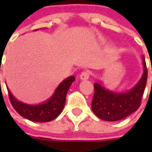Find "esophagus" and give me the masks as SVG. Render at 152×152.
<instances>
[{
  "mask_svg": "<svg viewBox=\"0 0 152 152\" xmlns=\"http://www.w3.org/2000/svg\"><path fill=\"white\" fill-rule=\"evenodd\" d=\"M89 78H90V73L88 71L83 72V73L80 74V76H79V79H81V80H86V79H88Z\"/></svg>",
  "mask_w": 152,
  "mask_h": 152,
  "instance_id": "esophagus-1",
  "label": "esophagus"
}]
</instances>
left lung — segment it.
I'll list each match as a JSON object with an SVG mask.
<instances>
[{
	"mask_svg": "<svg viewBox=\"0 0 152 152\" xmlns=\"http://www.w3.org/2000/svg\"><path fill=\"white\" fill-rule=\"evenodd\" d=\"M142 62L143 74L137 84L129 91L122 93L114 92L106 89L101 83H94L95 94L91 108L96 116L102 120L113 122L124 119L137 111L141 104L147 81V68L144 56Z\"/></svg>",
	"mask_w": 152,
	"mask_h": 152,
	"instance_id": "obj_1",
	"label": "left lung"
}]
</instances>
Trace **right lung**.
<instances>
[{
    "label": "right lung",
    "instance_id": "1",
    "mask_svg": "<svg viewBox=\"0 0 152 152\" xmlns=\"http://www.w3.org/2000/svg\"><path fill=\"white\" fill-rule=\"evenodd\" d=\"M74 80V76H70L65 79L59 84L53 95L46 102L37 105H29L19 102L12 96L8 87L7 88L8 91L11 104L18 113L20 114L24 118L33 122L46 123L55 119L62 112L65 106L67 91Z\"/></svg>",
    "mask_w": 152,
    "mask_h": 152
}]
</instances>
